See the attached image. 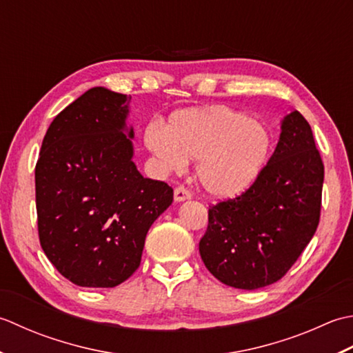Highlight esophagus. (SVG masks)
<instances>
[{
    "label": "esophagus",
    "mask_w": 353,
    "mask_h": 353,
    "mask_svg": "<svg viewBox=\"0 0 353 353\" xmlns=\"http://www.w3.org/2000/svg\"><path fill=\"white\" fill-rule=\"evenodd\" d=\"M192 198V193L185 189V187H183V185H179V187H176L175 189V192H174V199H175V203H183V201H185V199H190Z\"/></svg>",
    "instance_id": "34e87169"
}]
</instances>
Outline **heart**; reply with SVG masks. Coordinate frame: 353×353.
<instances>
[{
	"label": "heart",
	"instance_id": "obj_1",
	"mask_svg": "<svg viewBox=\"0 0 353 353\" xmlns=\"http://www.w3.org/2000/svg\"><path fill=\"white\" fill-rule=\"evenodd\" d=\"M143 141L166 172L196 160V179L214 198L245 192L267 164L271 132L263 121L225 105L179 110L163 128L150 123Z\"/></svg>",
	"mask_w": 353,
	"mask_h": 353
}]
</instances>
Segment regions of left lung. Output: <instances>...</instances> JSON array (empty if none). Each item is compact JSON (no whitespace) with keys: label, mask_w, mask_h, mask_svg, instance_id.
I'll list each match as a JSON object with an SVG mask.
<instances>
[{"label":"left lung","mask_w":353,"mask_h":353,"mask_svg":"<svg viewBox=\"0 0 353 353\" xmlns=\"http://www.w3.org/2000/svg\"><path fill=\"white\" fill-rule=\"evenodd\" d=\"M274 154L253 185L208 208L199 241L219 282L257 290L282 279L319 227L325 178L311 126L299 111L283 117Z\"/></svg>","instance_id":"1"}]
</instances>
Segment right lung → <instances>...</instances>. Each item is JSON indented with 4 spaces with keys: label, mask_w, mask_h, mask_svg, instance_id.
I'll use <instances>...</instances> for the list:
<instances>
[{
    "label": "right lung",
    "mask_w": 353,
    "mask_h": 353,
    "mask_svg": "<svg viewBox=\"0 0 353 353\" xmlns=\"http://www.w3.org/2000/svg\"><path fill=\"white\" fill-rule=\"evenodd\" d=\"M126 94L94 86L61 111L34 169L41 247L77 286L114 288L140 267L150 225L174 201L134 157Z\"/></svg>",
    "instance_id": "add662e5"
}]
</instances>
